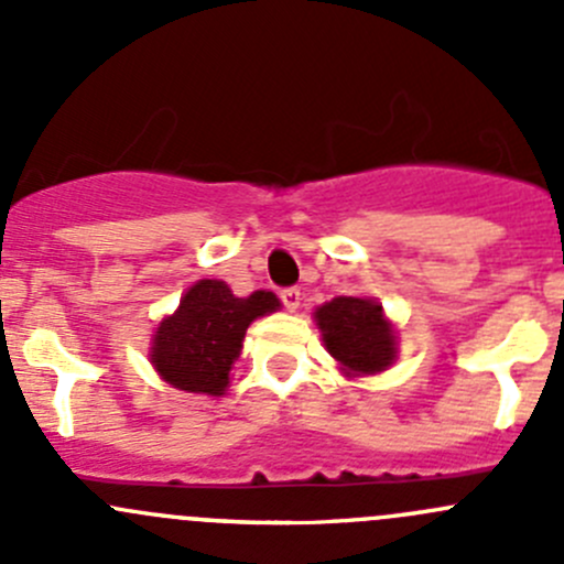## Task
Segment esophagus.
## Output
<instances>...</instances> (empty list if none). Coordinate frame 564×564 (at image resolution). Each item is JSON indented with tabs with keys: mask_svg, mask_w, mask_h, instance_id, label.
Masks as SVG:
<instances>
[{
	"mask_svg": "<svg viewBox=\"0 0 564 564\" xmlns=\"http://www.w3.org/2000/svg\"><path fill=\"white\" fill-rule=\"evenodd\" d=\"M300 300H303L300 289H294V286L281 289V303L286 305V311H297L300 308Z\"/></svg>",
	"mask_w": 564,
	"mask_h": 564,
	"instance_id": "obj_1",
	"label": "esophagus"
}]
</instances>
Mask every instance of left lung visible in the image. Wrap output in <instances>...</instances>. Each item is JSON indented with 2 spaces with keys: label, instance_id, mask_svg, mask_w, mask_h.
Returning <instances> with one entry per match:
<instances>
[{
  "label": "left lung",
  "instance_id": "obj_1",
  "mask_svg": "<svg viewBox=\"0 0 564 564\" xmlns=\"http://www.w3.org/2000/svg\"><path fill=\"white\" fill-rule=\"evenodd\" d=\"M316 327L346 377L388 371L395 360V329L382 305L366 297H335L316 308Z\"/></svg>",
  "mask_w": 564,
  "mask_h": 564
}]
</instances>
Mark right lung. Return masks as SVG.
<instances>
[{"label": "right lung", "mask_w": 564, "mask_h": 564, "mask_svg": "<svg viewBox=\"0 0 564 564\" xmlns=\"http://www.w3.org/2000/svg\"><path fill=\"white\" fill-rule=\"evenodd\" d=\"M278 308V297L264 289L235 297L224 281L204 278L182 294L180 308L158 324L150 362L176 390L224 395L250 322Z\"/></svg>", "instance_id": "add662e5"}]
</instances>
